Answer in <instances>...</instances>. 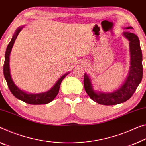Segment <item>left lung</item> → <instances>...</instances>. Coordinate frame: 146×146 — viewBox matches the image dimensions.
Instances as JSON below:
<instances>
[{
    "instance_id": "obj_1",
    "label": "left lung",
    "mask_w": 146,
    "mask_h": 146,
    "mask_svg": "<svg viewBox=\"0 0 146 146\" xmlns=\"http://www.w3.org/2000/svg\"><path fill=\"white\" fill-rule=\"evenodd\" d=\"M133 29L129 27L127 29ZM123 36L129 41L131 66L128 77L119 89L111 93L96 92L93 89L91 80L86 73L84 76V89L95 102L104 105H114L123 103L130 99L142 81L143 76L142 52L140 41L136 34L129 31L123 32Z\"/></svg>"
}]
</instances>
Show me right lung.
Segmentation results:
<instances>
[{"mask_svg":"<svg viewBox=\"0 0 146 146\" xmlns=\"http://www.w3.org/2000/svg\"><path fill=\"white\" fill-rule=\"evenodd\" d=\"M23 27H24L23 26L17 28L15 34H13L12 38H11L10 42L9 43L8 47L6 48L5 53V60H4L3 68L4 78H5L7 84H8V86L10 92H11V94L16 98L24 101L26 103L31 104V105H45V104H47L51 102L53 99L56 98L57 94H58L60 86L62 81L66 77V76L68 75L69 73H66L63 76H62V77L59 78L56 84L54 85V86L51 89L47 92H44V93L29 94L20 90L15 84V83L13 82L11 77L10 69V55L11 48L13 47V43H14L18 34H19Z\"/></svg>","mask_w":146,"mask_h":146,"instance_id":"add662e5","label":"right lung"}]
</instances>
